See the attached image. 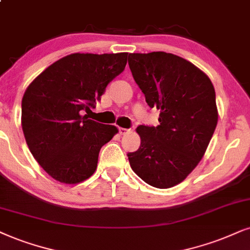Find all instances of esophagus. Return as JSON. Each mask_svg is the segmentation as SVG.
<instances>
[{"label":"esophagus","instance_id":"1","mask_svg":"<svg viewBox=\"0 0 250 250\" xmlns=\"http://www.w3.org/2000/svg\"><path fill=\"white\" fill-rule=\"evenodd\" d=\"M129 130H130V129H127V128H119V132L121 135H125L127 134V132H129Z\"/></svg>","mask_w":250,"mask_h":250}]
</instances>
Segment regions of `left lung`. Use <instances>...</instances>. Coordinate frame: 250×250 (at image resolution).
Returning a JSON list of instances; mask_svg holds the SVG:
<instances>
[{
    "instance_id": "8db88e82",
    "label": "left lung",
    "mask_w": 250,
    "mask_h": 250,
    "mask_svg": "<svg viewBox=\"0 0 250 250\" xmlns=\"http://www.w3.org/2000/svg\"><path fill=\"white\" fill-rule=\"evenodd\" d=\"M129 68L159 125H141V146L129 152L134 172L152 187L178 185L197 166L218 122L210 78L187 60L165 52L129 54Z\"/></svg>"
}]
</instances>
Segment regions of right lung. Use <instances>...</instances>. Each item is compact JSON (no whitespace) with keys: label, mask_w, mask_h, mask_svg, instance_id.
<instances>
[{"label":"right lung","mask_w":250,"mask_h":250,"mask_svg":"<svg viewBox=\"0 0 250 250\" xmlns=\"http://www.w3.org/2000/svg\"><path fill=\"white\" fill-rule=\"evenodd\" d=\"M128 53L71 54L49 65L28 85L21 127L34 159L53 179L78 183L97 168L103 145L118 129L82 115L96 107L125 70Z\"/></svg>","instance_id":"right-lung-1"}]
</instances>
